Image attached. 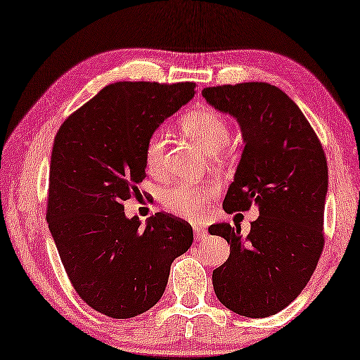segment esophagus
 Wrapping results in <instances>:
<instances>
[{
	"label": "esophagus",
	"instance_id": "obj_1",
	"mask_svg": "<svg viewBox=\"0 0 360 360\" xmlns=\"http://www.w3.org/2000/svg\"><path fill=\"white\" fill-rule=\"evenodd\" d=\"M194 234H195L197 243H205V240L208 239V231L202 226H194Z\"/></svg>",
	"mask_w": 360,
	"mask_h": 360
}]
</instances>
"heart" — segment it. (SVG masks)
Returning <instances> with one entry per match:
<instances>
[{
	"mask_svg": "<svg viewBox=\"0 0 360 360\" xmlns=\"http://www.w3.org/2000/svg\"><path fill=\"white\" fill-rule=\"evenodd\" d=\"M182 132L210 153H218L231 142V122L221 111L203 106L191 110L181 116ZM165 162V139L160 132H153L143 146V165L150 173H160ZM214 197L213 186L178 184L162 192V202L171 213L197 219L205 217L210 210V200Z\"/></svg>",
	"mask_w": 360,
	"mask_h": 360,
	"instance_id": "b5f03b06",
	"label": "heart"
}]
</instances>
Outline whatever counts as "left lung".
I'll list each match as a JSON object with an SVG mask.
<instances>
[{
  "instance_id": "1",
  "label": "left lung",
  "mask_w": 360,
  "mask_h": 360,
  "mask_svg": "<svg viewBox=\"0 0 360 360\" xmlns=\"http://www.w3.org/2000/svg\"><path fill=\"white\" fill-rule=\"evenodd\" d=\"M202 95L238 120L245 142L223 208L233 213L257 205L260 212L245 239L240 226L208 228L231 250L213 270L214 294L236 314L270 317L299 296L323 250L328 189L323 147L299 106L275 85H217Z\"/></svg>"
}]
</instances>
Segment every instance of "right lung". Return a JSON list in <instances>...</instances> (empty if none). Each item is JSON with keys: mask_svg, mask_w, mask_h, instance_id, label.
Wrapping results in <instances>:
<instances>
[{"mask_svg": "<svg viewBox=\"0 0 360 360\" xmlns=\"http://www.w3.org/2000/svg\"><path fill=\"white\" fill-rule=\"evenodd\" d=\"M194 92V82L110 84L55 137L48 226L79 297L111 319L152 309L173 260L194 240L191 224L171 213H155L146 228L124 214V202L146 179L147 139Z\"/></svg>", "mask_w": 360, "mask_h": 360, "instance_id": "1", "label": "right lung"}]
</instances>
